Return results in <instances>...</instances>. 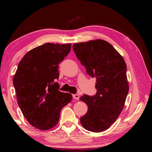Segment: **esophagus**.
I'll list each match as a JSON object with an SVG mask.
<instances>
[{
	"label": "esophagus",
	"instance_id": "34e87169",
	"mask_svg": "<svg viewBox=\"0 0 152 152\" xmlns=\"http://www.w3.org/2000/svg\"><path fill=\"white\" fill-rule=\"evenodd\" d=\"M72 96H73V99L76 100H79L80 99V96L78 94H74L72 95Z\"/></svg>",
	"mask_w": 152,
	"mask_h": 152
}]
</instances>
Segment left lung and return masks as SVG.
Returning a JSON list of instances; mask_svg holds the SVG:
<instances>
[{
    "mask_svg": "<svg viewBox=\"0 0 152 152\" xmlns=\"http://www.w3.org/2000/svg\"><path fill=\"white\" fill-rule=\"evenodd\" d=\"M72 47L86 72L96 78V94L80 98L88 107L80 122L86 130L99 133L114 124L124 107L129 92L127 65L118 51L105 40L76 43Z\"/></svg>",
    "mask_w": 152,
    "mask_h": 152,
    "instance_id": "8db88e82",
    "label": "left lung"
}]
</instances>
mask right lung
<instances>
[{"label":"right lung","instance_id":"add662e5","mask_svg":"<svg viewBox=\"0 0 152 152\" xmlns=\"http://www.w3.org/2000/svg\"><path fill=\"white\" fill-rule=\"evenodd\" d=\"M70 44L46 43L28 51L19 63L13 79L18 104L29 124L40 130L55 127L61 110L72 96L59 91V64Z\"/></svg>","mask_w":152,"mask_h":152}]
</instances>
